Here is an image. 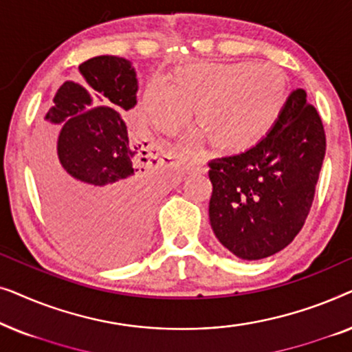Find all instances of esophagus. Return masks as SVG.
<instances>
[{"mask_svg":"<svg viewBox=\"0 0 352 352\" xmlns=\"http://www.w3.org/2000/svg\"><path fill=\"white\" fill-rule=\"evenodd\" d=\"M186 163V168L187 170H197V171H206V166L201 158H197V157H189V155H184L182 158Z\"/></svg>","mask_w":352,"mask_h":352,"instance_id":"obj_1","label":"esophagus"}]
</instances>
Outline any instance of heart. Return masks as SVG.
Here are the masks:
<instances>
[{
  "label": "heart",
  "instance_id": "obj_1",
  "mask_svg": "<svg viewBox=\"0 0 352 352\" xmlns=\"http://www.w3.org/2000/svg\"><path fill=\"white\" fill-rule=\"evenodd\" d=\"M288 99L285 75L271 64H194L176 74L175 85L153 76L142 109L158 131L175 134L197 109V123L224 152L247 151L271 131Z\"/></svg>",
  "mask_w": 352,
  "mask_h": 352
}]
</instances>
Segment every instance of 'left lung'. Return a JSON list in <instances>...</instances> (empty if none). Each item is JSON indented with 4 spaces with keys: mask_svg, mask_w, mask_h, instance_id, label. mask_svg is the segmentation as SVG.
<instances>
[{
    "mask_svg": "<svg viewBox=\"0 0 352 352\" xmlns=\"http://www.w3.org/2000/svg\"><path fill=\"white\" fill-rule=\"evenodd\" d=\"M324 157L320 115L306 91L295 89L256 146L208 162L210 224L219 242L248 261L292 243L309 214Z\"/></svg>",
    "mask_w": 352,
    "mask_h": 352,
    "instance_id": "left-lung-1",
    "label": "left lung"
}]
</instances>
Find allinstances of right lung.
<instances>
[{
    "instance_id": "right-lung-1",
    "label": "right lung",
    "mask_w": 352,
    "mask_h": 352,
    "mask_svg": "<svg viewBox=\"0 0 352 352\" xmlns=\"http://www.w3.org/2000/svg\"><path fill=\"white\" fill-rule=\"evenodd\" d=\"M78 74L80 83L65 81L46 113L47 122L64 124L59 162L41 181V195L57 234L75 252L115 266L144 248L157 177L142 166L147 142L120 115L136 105L131 62L98 56L80 64ZM89 92L104 105L93 106Z\"/></svg>"
}]
</instances>
